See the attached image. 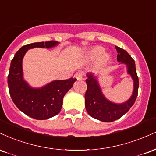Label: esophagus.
<instances>
[{
    "mask_svg": "<svg viewBox=\"0 0 156 156\" xmlns=\"http://www.w3.org/2000/svg\"><path fill=\"white\" fill-rule=\"evenodd\" d=\"M75 77H76V79H78V80H81V79H83V73H82V72L76 73V74H75Z\"/></svg>",
    "mask_w": 156,
    "mask_h": 156,
    "instance_id": "esophagus-1",
    "label": "esophagus"
}]
</instances>
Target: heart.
Listing matches in <instances>:
<instances>
[{
    "instance_id": "heart-1",
    "label": "heart",
    "mask_w": 156,
    "mask_h": 156,
    "mask_svg": "<svg viewBox=\"0 0 156 156\" xmlns=\"http://www.w3.org/2000/svg\"><path fill=\"white\" fill-rule=\"evenodd\" d=\"M103 48L100 46L92 48L87 53V58L90 60L97 58V64L100 67L105 65L110 59V56L105 53H103Z\"/></svg>"
}]
</instances>
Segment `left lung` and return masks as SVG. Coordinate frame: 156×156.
I'll return each mask as SVG.
<instances>
[{
  "label": "left lung",
  "mask_w": 156,
  "mask_h": 156,
  "mask_svg": "<svg viewBox=\"0 0 156 156\" xmlns=\"http://www.w3.org/2000/svg\"><path fill=\"white\" fill-rule=\"evenodd\" d=\"M117 51V61L125 64L128 74L133 80V94L129 99L123 103H114L106 99L102 92L97 78L93 73H87L86 83L87 89L85 94V107L91 117L104 122H111L119 119L129 111L135 103L139 89L138 78L135 62L132 57L122 48L115 46Z\"/></svg>",
  "instance_id": "1"
}]
</instances>
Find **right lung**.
<instances>
[{"label":"right lung","instance_id":"right-lung-1","mask_svg":"<svg viewBox=\"0 0 156 156\" xmlns=\"http://www.w3.org/2000/svg\"><path fill=\"white\" fill-rule=\"evenodd\" d=\"M58 44L56 41H48L26 44L15 53L11 62L8 87L12 101L21 112L39 120L49 119L60 112L64 96L77 79L55 80L41 88H32L23 79V58L31 48H51Z\"/></svg>","mask_w":156,"mask_h":156}]
</instances>
